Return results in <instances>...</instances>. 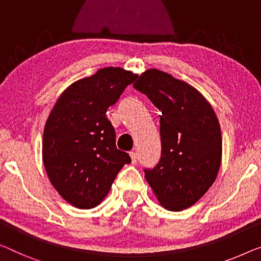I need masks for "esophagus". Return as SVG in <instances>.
Masks as SVG:
<instances>
[{
    "label": "esophagus",
    "mask_w": 261,
    "mask_h": 261,
    "mask_svg": "<svg viewBox=\"0 0 261 261\" xmlns=\"http://www.w3.org/2000/svg\"><path fill=\"white\" fill-rule=\"evenodd\" d=\"M130 157H131L132 163H134V164H136V163H137V159H138L137 153H136L135 151H131V152H130Z\"/></svg>",
    "instance_id": "obj_1"
}]
</instances>
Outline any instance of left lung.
<instances>
[{"instance_id":"8db88e82","label":"left lung","mask_w":261,"mask_h":261,"mask_svg":"<svg viewBox=\"0 0 261 261\" xmlns=\"http://www.w3.org/2000/svg\"><path fill=\"white\" fill-rule=\"evenodd\" d=\"M162 111V154L144 169L159 203L181 211L197 203L215 182L221 161L217 116L199 91L169 73L150 69L134 83Z\"/></svg>"}]
</instances>
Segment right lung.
Wrapping results in <instances>:
<instances>
[{"mask_svg": "<svg viewBox=\"0 0 261 261\" xmlns=\"http://www.w3.org/2000/svg\"><path fill=\"white\" fill-rule=\"evenodd\" d=\"M137 75L104 68L62 93L43 134V163L57 192L79 208L98 205L120 169L131 163L116 146V132L106 112Z\"/></svg>", "mask_w": 261, "mask_h": 261, "instance_id": "1", "label": "right lung"}]
</instances>
